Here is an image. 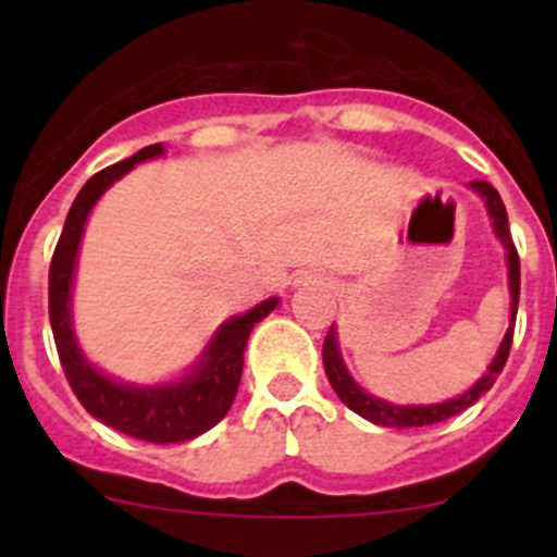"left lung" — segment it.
Masks as SVG:
<instances>
[{
    "instance_id": "1",
    "label": "left lung",
    "mask_w": 557,
    "mask_h": 557,
    "mask_svg": "<svg viewBox=\"0 0 557 557\" xmlns=\"http://www.w3.org/2000/svg\"><path fill=\"white\" fill-rule=\"evenodd\" d=\"M469 188L485 201L487 218H491V226L496 232L498 243L507 250V280H509V329L504 334L502 345H498L496 356H493L487 372L476 380L469 391H463L460 396L447 398V401L440 404H393L385 401V398L372 396L369 391H363L361 385L352 380V374L347 372L345 361H342L339 352V339H336V325H331L329 334H325L323 342V367L325 377H329L331 387H334L336 396L347 404L356 414L367 418L369 423L374 425H387V429H418V425H431L442 423V420L453 418V414L463 412L466 407L476 401V398L485 396L491 391L496 377L502 374L504 363L509 358V347H512V334H515V318H518V299H520V258L518 250H515L512 234H509V218L507 207H504L502 196L485 180H471Z\"/></svg>"
}]
</instances>
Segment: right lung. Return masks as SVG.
<instances>
[{"mask_svg":"<svg viewBox=\"0 0 557 557\" xmlns=\"http://www.w3.org/2000/svg\"><path fill=\"white\" fill-rule=\"evenodd\" d=\"M164 153L166 150L161 143L148 145L132 159L97 172L83 185L64 221V232L55 245L48 277L50 329H53L55 350H59L61 367L75 396L99 423L134 440L153 442V445L196 440L226 418L237 396L239 380H243L245 347L252 325L261 323L280 305L277 296H272L252 310L223 320L199 358L190 363L188 372L170 383H126V380L110 377L88 361L83 347L77 345L75 323H72L77 252H81L88 215L112 183H117L123 174H128L143 161L159 159Z\"/></svg>","mask_w":557,"mask_h":557,"instance_id":"right-lung-1","label":"right lung"}]
</instances>
